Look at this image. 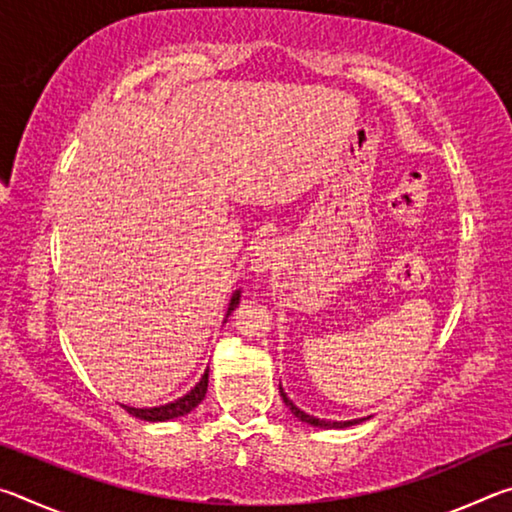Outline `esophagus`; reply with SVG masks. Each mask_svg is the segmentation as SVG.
Listing matches in <instances>:
<instances>
[{
	"label": "esophagus",
	"instance_id": "obj_1",
	"mask_svg": "<svg viewBox=\"0 0 512 512\" xmlns=\"http://www.w3.org/2000/svg\"><path fill=\"white\" fill-rule=\"evenodd\" d=\"M280 257V244L277 239H262L253 248V257H250V268L257 273H264L273 266L275 259Z\"/></svg>",
	"mask_w": 512,
	"mask_h": 512
}]
</instances>
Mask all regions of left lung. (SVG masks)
Instances as JSON below:
<instances>
[{
  "mask_svg": "<svg viewBox=\"0 0 512 512\" xmlns=\"http://www.w3.org/2000/svg\"><path fill=\"white\" fill-rule=\"evenodd\" d=\"M280 395H282V400H284V404L289 406V411L296 415V418L300 420V422H305V424H311V427H320V429H345V427H352V424H359L361 420H366V418H357V420H320V418H316V415H309V413H305L302 409H298L296 406V402L291 400V397L284 393V388L280 386Z\"/></svg>",
  "mask_w": 512,
  "mask_h": 512,
  "instance_id": "obj_1",
  "label": "left lung"
}]
</instances>
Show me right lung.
<instances>
[{
  "label": "right lung",
  "mask_w": 512,
  "mask_h": 512,
  "mask_svg": "<svg viewBox=\"0 0 512 512\" xmlns=\"http://www.w3.org/2000/svg\"><path fill=\"white\" fill-rule=\"evenodd\" d=\"M239 300H241V291L237 289L235 293H232V298L228 302V311H225L223 323L228 320L232 311L237 309ZM207 377H210V368L203 372V377L198 379V384L192 388V391L185 393L183 397H178V400H173V402L151 406V409H149V406H146V409H137V406H128V404H121V406H124V409L131 415H135L137 420H146V422H167V420H173V418H183V415H187L189 411H194L196 406L205 400Z\"/></svg>",
  "instance_id": "obj_1"
}]
</instances>
